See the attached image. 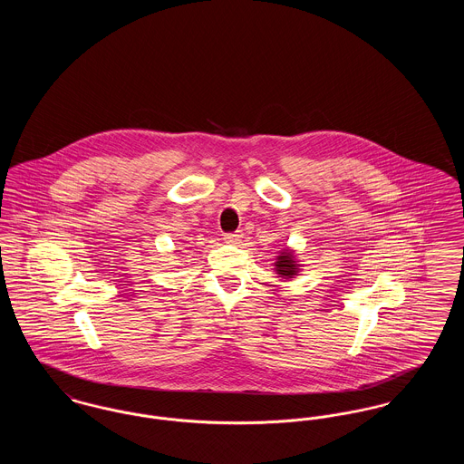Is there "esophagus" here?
Wrapping results in <instances>:
<instances>
[{
  "label": "esophagus",
  "mask_w": 464,
  "mask_h": 464,
  "mask_svg": "<svg viewBox=\"0 0 464 464\" xmlns=\"http://www.w3.org/2000/svg\"><path fill=\"white\" fill-rule=\"evenodd\" d=\"M242 233L240 231H235V233H226L224 235V240L227 243H240L242 242Z\"/></svg>",
  "instance_id": "34e87169"
}]
</instances>
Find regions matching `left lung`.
I'll use <instances>...</instances> for the list:
<instances>
[{"label":"left lung","instance_id":"left-lung-1","mask_svg":"<svg viewBox=\"0 0 464 464\" xmlns=\"http://www.w3.org/2000/svg\"><path fill=\"white\" fill-rule=\"evenodd\" d=\"M275 265V271H276V275L280 276V278H285V280H290V278H294V276H297L299 275V261L295 259V256H294V250H290V248H284L278 256H276V261L273 263Z\"/></svg>","mask_w":464,"mask_h":464}]
</instances>
